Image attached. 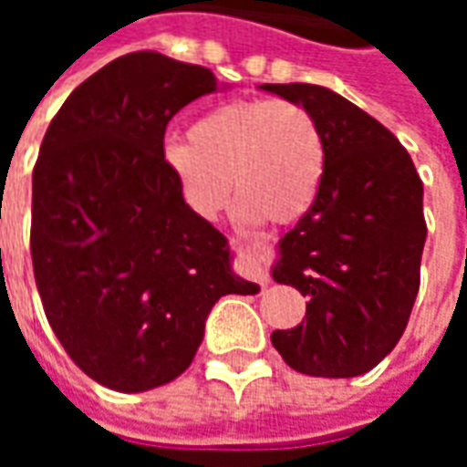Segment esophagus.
I'll return each instance as SVG.
<instances>
[{
  "label": "esophagus",
  "instance_id": "esophagus-1",
  "mask_svg": "<svg viewBox=\"0 0 467 467\" xmlns=\"http://www.w3.org/2000/svg\"><path fill=\"white\" fill-rule=\"evenodd\" d=\"M243 265L257 283H270V275H267V267H265V243L243 244Z\"/></svg>",
  "mask_w": 467,
  "mask_h": 467
}]
</instances>
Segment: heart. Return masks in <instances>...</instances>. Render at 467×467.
Listing matches in <instances>:
<instances>
[{"label":"heart","mask_w":467,"mask_h":467,"mask_svg":"<svg viewBox=\"0 0 467 467\" xmlns=\"http://www.w3.org/2000/svg\"><path fill=\"white\" fill-rule=\"evenodd\" d=\"M164 167L202 217L223 210L233 182L244 223L290 224L317 202L327 150L313 112L293 99H234L197 117L187 144H167Z\"/></svg>","instance_id":"b5f03b06"}]
</instances>
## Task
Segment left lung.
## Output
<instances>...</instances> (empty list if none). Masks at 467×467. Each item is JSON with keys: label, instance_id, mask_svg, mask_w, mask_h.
I'll list each match as a JSON object with an SVG mask.
<instances>
[{"label": "left lung", "instance_id": "left-lung-1", "mask_svg": "<svg viewBox=\"0 0 467 467\" xmlns=\"http://www.w3.org/2000/svg\"><path fill=\"white\" fill-rule=\"evenodd\" d=\"M310 109L327 150L313 210L277 243L273 280L307 297L305 320L275 330L293 370L355 378L398 345L420 287L422 182L398 137L320 85H260Z\"/></svg>", "mask_w": 467, "mask_h": 467}]
</instances>
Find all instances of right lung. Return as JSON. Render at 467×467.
<instances>
[{
    "label": "right lung",
    "mask_w": 467,
    "mask_h": 467,
    "mask_svg": "<svg viewBox=\"0 0 467 467\" xmlns=\"http://www.w3.org/2000/svg\"><path fill=\"white\" fill-rule=\"evenodd\" d=\"M217 89L204 67L132 52L67 97L39 147L29 240L36 290L67 355L117 392L182 375L213 305L260 293L164 167L167 122Z\"/></svg>",
    "instance_id": "right-lung-1"
}]
</instances>
